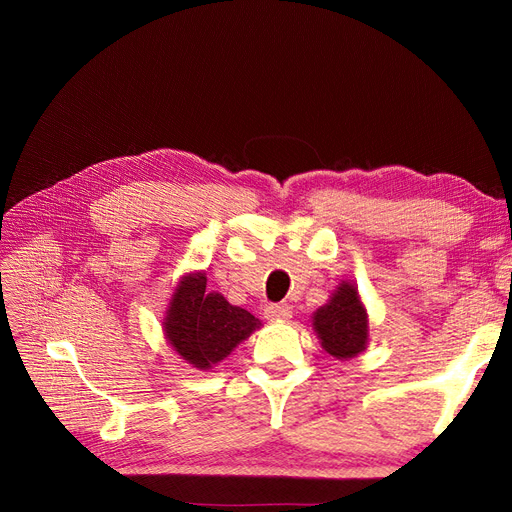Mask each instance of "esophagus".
<instances>
[{
  "instance_id": "1",
  "label": "esophagus",
  "mask_w": 512,
  "mask_h": 512,
  "mask_svg": "<svg viewBox=\"0 0 512 512\" xmlns=\"http://www.w3.org/2000/svg\"><path fill=\"white\" fill-rule=\"evenodd\" d=\"M265 314L269 320H288L292 318V307L288 303H271L265 309Z\"/></svg>"
}]
</instances>
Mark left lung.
I'll return each mask as SVG.
<instances>
[{
	"mask_svg": "<svg viewBox=\"0 0 512 512\" xmlns=\"http://www.w3.org/2000/svg\"><path fill=\"white\" fill-rule=\"evenodd\" d=\"M314 329L322 348L335 359H352L367 344V314L359 292L348 282L335 290L331 301L314 314Z\"/></svg>",
	"mask_w": 512,
	"mask_h": 512,
	"instance_id": "obj_1",
	"label": "left lung"
}]
</instances>
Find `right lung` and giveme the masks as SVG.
I'll list each match as a JSON object with an SVG mask.
<instances>
[{
	"label": "right lung",
	"mask_w": 512,
	"mask_h": 512,
	"mask_svg": "<svg viewBox=\"0 0 512 512\" xmlns=\"http://www.w3.org/2000/svg\"><path fill=\"white\" fill-rule=\"evenodd\" d=\"M260 327L245 309L230 305L222 294L207 292L205 273L183 277L166 312L164 331L185 361L209 369Z\"/></svg>",
	"instance_id": "obj_1"
}]
</instances>
